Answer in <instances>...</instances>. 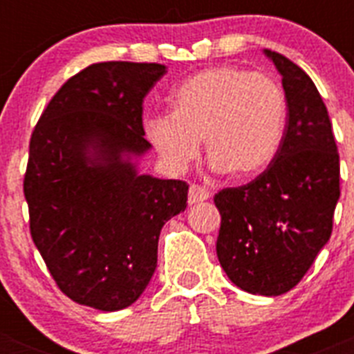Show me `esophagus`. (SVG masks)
Wrapping results in <instances>:
<instances>
[{"label": "esophagus", "instance_id": "1", "mask_svg": "<svg viewBox=\"0 0 354 354\" xmlns=\"http://www.w3.org/2000/svg\"><path fill=\"white\" fill-rule=\"evenodd\" d=\"M209 196H211V193H209L207 187L198 186V184H192V186H189V192H187V202H189V205L198 204V202L207 200Z\"/></svg>", "mask_w": 354, "mask_h": 354}]
</instances>
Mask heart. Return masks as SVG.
I'll list each match as a JSON object with an SVG mask.
<instances>
[{
  "label": "heart",
  "instance_id": "heart-1",
  "mask_svg": "<svg viewBox=\"0 0 354 354\" xmlns=\"http://www.w3.org/2000/svg\"><path fill=\"white\" fill-rule=\"evenodd\" d=\"M168 115L145 122L161 159L183 171L204 140L212 168L236 180L257 177L277 158L287 124V97L277 80L234 65L205 68L174 90Z\"/></svg>",
  "mask_w": 354,
  "mask_h": 354
}]
</instances>
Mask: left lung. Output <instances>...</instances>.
<instances>
[{"label":"left lung","instance_id":"obj_1","mask_svg":"<svg viewBox=\"0 0 354 354\" xmlns=\"http://www.w3.org/2000/svg\"><path fill=\"white\" fill-rule=\"evenodd\" d=\"M282 74L287 124L277 158L252 183L214 195L216 253L239 289L280 296L299 283L328 243L340 196L339 152L328 109L306 72L266 49Z\"/></svg>","mask_w":354,"mask_h":354}]
</instances>
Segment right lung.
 <instances>
[{"mask_svg": "<svg viewBox=\"0 0 354 354\" xmlns=\"http://www.w3.org/2000/svg\"><path fill=\"white\" fill-rule=\"evenodd\" d=\"M161 64L102 62L55 93L30 140V232L58 289L80 305H133L158 266L162 225L186 209L184 180L138 175L150 149L143 99Z\"/></svg>", "mask_w": 354, "mask_h": 354, "instance_id": "obj_1", "label": "right lung"}]
</instances>
